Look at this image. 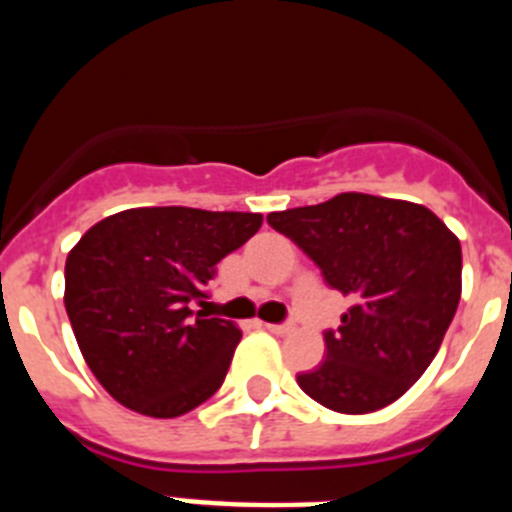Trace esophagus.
I'll list each match as a JSON object with an SVG mask.
<instances>
[{"label":"esophagus","instance_id":"esophagus-1","mask_svg":"<svg viewBox=\"0 0 512 512\" xmlns=\"http://www.w3.org/2000/svg\"><path fill=\"white\" fill-rule=\"evenodd\" d=\"M266 330H269V333H277V336H284V333L292 330V323H266Z\"/></svg>","mask_w":512,"mask_h":512}]
</instances>
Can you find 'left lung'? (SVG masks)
<instances>
[{
	"instance_id": "left-lung-1",
	"label": "left lung",
	"mask_w": 512,
	"mask_h": 512,
	"mask_svg": "<svg viewBox=\"0 0 512 512\" xmlns=\"http://www.w3.org/2000/svg\"><path fill=\"white\" fill-rule=\"evenodd\" d=\"M266 223L351 300L341 325L323 333L325 359L297 374L302 392L346 415L374 413L405 395L459 307V238L428 207L361 192L271 212Z\"/></svg>"
}]
</instances>
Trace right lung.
Returning a JSON list of instances; mask_svg holds the SVG:
<instances>
[{
	"label": "right lung",
	"instance_id": "obj_1",
	"mask_svg": "<svg viewBox=\"0 0 512 512\" xmlns=\"http://www.w3.org/2000/svg\"><path fill=\"white\" fill-rule=\"evenodd\" d=\"M261 220L259 212L135 207L99 220L71 248L66 312L89 369L120 405L176 418L220 390L241 330L192 305L217 261Z\"/></svg>",
	"mask_w": 512,
	"mask_h": 512
}]
</instances>
